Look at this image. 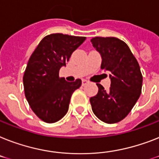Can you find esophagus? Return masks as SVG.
Wrapping results in <instances>:
<instances>
[{
	"mask_svg": "<svg viewBox=\"0 0 159 159\" xmlns=\"http://www.w3.org/2000/svg\"><path fill=\"white\" fill-rule=\"evenodd\" d=\"M88 83V82H87V81H86V80H82V86H85V85H86V84Z\"/></svg>",
	"mask_w": 159,
	"mask_h": 159,
	"instance_id": "34e87169",
	"label": "esophagus"
}]
</instances>
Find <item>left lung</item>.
Masks as SVG:
<instances>
[{
	"label": "left lung",
	"mask_w": 159,
	"mask_h": 159,
	"mask_svg": "<svg viewBox=\"0 0 159 159\" xmlns=\"http://www.w3.org/2000/svg\"><path fill=\"white\" fill-rule=\"evenodd\" d=\"M91 42L101 55V68L112 73L108 91L96 84L97 95L90 99L92 111L102 122L116 123L128 115L141 94L143 77L140 65L122 40L96 37Z\"/></svg>",
	"instance_id": "8db88e82"
}]
</instances>
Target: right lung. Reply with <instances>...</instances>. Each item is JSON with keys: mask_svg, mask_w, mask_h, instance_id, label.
I'll list each match as a JSON object with an SVG mask.
<instances>
[{"mask_svg": "<svg viewBox=\"0 0 159 159\" xmlns=\"http://www.w3.org/2000/svg\"><path fill=\"white\" fill-rule=\"evenodd\" d=\"M86 40L62 33L47 35L29 58L24 72V94L32 110L47 123L58 122L68 110L71 96L82 81L69 82L59 77L72 53Z\"/></svg>", "mask_w": 159, "mask_h": 159, "instance_id": "right-lung-1", "label": "right lung"}]
</instances>
